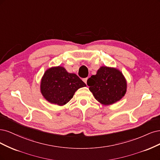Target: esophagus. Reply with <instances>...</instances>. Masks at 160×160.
I'll return each mask as SVG.
<instances>
[{
  "label": "esophagus",
  "mask_w": 160,
  "mask_h": 160,
  "mask_svg": "<svg viewBox=\"0 0 160 160\" xmlns=\"http://www.w3.org/2000/svg\"><path fill=\"white\" fill-rule=\"evenodd\" d=\"M87 80H88V78H84V79H83V81L85 82L86 84H87Z\"/></svg>",
  "instance_id": "1"
}]
</instances>
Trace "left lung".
<instances>
[{
  "instance_id": "left-lung-1",
  "label": "left lung",
  "mask_w": 160,
  "mask_h": 160,
  "mask_svg": "<svg viewBox=\"0 0 160 160\" xmlns=\"http://www.w3.org/2000/svg\"><path fill=\"white\" fill-rule=\"evenodd\" d=\"M87 84L95 99L105 106L120 100L127 90V82L122 72L108 66H101L96 74L87 80Z\"/></svg>"
}]
</instances>
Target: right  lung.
I'll return each instance as SVG.
<instances>
[{
	"instance_id": "right-lung-1",
	"label": "right lung",
	"mask_w": 160,
	"mask_h": 160,
	"mask_svg": "<svg viewBox=\"0 0 160 160\" xmlns=\"http://www.w3.org/2000/svg\"><path fill=\"white\" fill-rule=\"evenodd\" d=\"M84 86L86 84L76 74L58 66L45 71L40 82V92L48 102L62 106L72 98L76 90Z\"/></svg>"
}]
</instances>
